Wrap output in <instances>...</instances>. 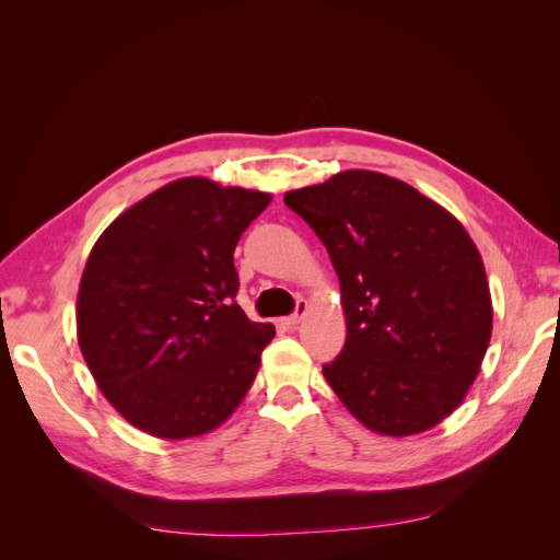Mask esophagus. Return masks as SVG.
Returning <instances> with one entry per match:
<instances>
[{
	"label": "esophagus",
	"mask_w": 560,
	"mask_h": 560,
	"mask_svg": "<svg viewBox=\"0 0 560 560\" xmlns=\"http://www.w3.org/2000/svg\"><path fill=\"white\" fill-rule=\"evenodd\" d=\"M306 308H308L306 301H299V303H296V313L290 315V317H282L280 325L287 327V329H296V325L303 319V313H306Z\"/></svg>",
	"instance_id": "esophagus-1"
}]
</instances>
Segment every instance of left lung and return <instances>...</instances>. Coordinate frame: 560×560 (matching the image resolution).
<instances>
[{
    "label": "left lung",
    "mask_w": 560,
    "mask_h": 560,
    "mask_svg": "<svg viewBox=\"0 0 560 560\" xmlns=\"http://www.w3.org/2000/svg\"><path fill=\"white\" fill-rule=\"evenodd\" d=\"M341 282L346 346L322 366L346 409L387 436L434 428L465 399L493 329L481 254L457 219L371 171L287 191Z\"/></svg>",
    "instance_id": "8db88e82"
}]
</instances>
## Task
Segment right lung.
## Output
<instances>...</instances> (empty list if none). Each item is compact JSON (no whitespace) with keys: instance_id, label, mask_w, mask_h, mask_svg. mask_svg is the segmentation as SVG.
<instances>
[{"instance_id":"obj_1","label":"right lung","mask_w":560,"mask_h":560,"mask_svg":"<svg viewBox=\"0 0 560 560\" xmlns=\"http://www.w3.org/2000/svg\"><path fill=\"white\" fill-rule=\"evenodd\" d=\"M270 194L184 177L116 217L83 268L77 334L114 409L161 439L238 409L276 327L235 303L233 252Z\"/></svg>"}]
</instances>
